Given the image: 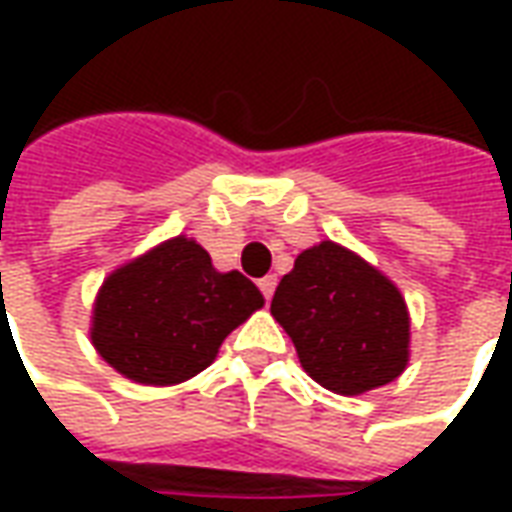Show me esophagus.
Here are the masks:
<instances>
[{
  "label": "esophagus",
  "mask_w": 512,
  "mask_h": 512,
  "mask_svg": "<svg viewBox=\"0 0 512 512\" xmlns=\"http://www.w3.org/2000/svg\"><path fill=\"white\" fill-rule=\"evenodd\" d=\"M260 290H263V296H266V301H271V296H274V290H277V277L274 274H268V277H263L260 282Z\"/></svg>",
  "instance_id": "34e87169"
}]
</instances>
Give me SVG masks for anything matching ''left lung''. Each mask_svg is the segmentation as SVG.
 <instances>
[{
    "label": "left lung",
    "mask_w": 512,
    "mask_h": 512,
    "mask_svg": "<svg viewBox=\"0 0 512 512\" xmlns=\"http://www.w3.org/2000/svg\"><path fill=\"white\" fill-rule=\"evenodd\" d=\"M274 321L301 367L334 395H365L403 376L411 318L392 279L351 249L321 241L304 249L271 299Z\"/></svg>",
    "instance_id": "left-lung-1"
}]
</instances>
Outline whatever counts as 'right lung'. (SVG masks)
I'll list each match as a JSON object with an SVG mask.
<instances>
[{
    "mask_svg": "<svg viewBox=\"0 0 512 512\" xmlns=\"http://www.w3.org/2000/svg\"><path fill=\"white\" fill-rule=\"evenodd\" d=\"M263 304L252 279L216 271L194 238L175 235L104 279L90 340L128 381L175 386L211 365L224 337Z\"/></svg>",
    "mask_w": 512,
    "mask_h": 512,
    "instance_id": "add662e5",
    "label": "right lung"
}]
</instances>
